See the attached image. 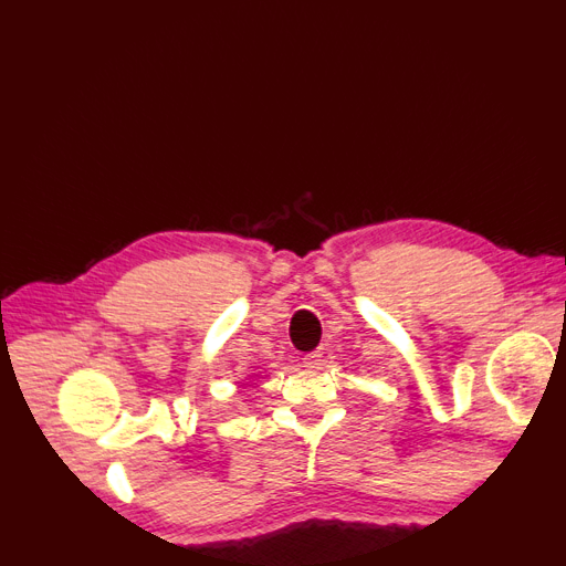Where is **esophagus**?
Segmentation results:
<instances>
[{"instance_id": "obj_1", "label": "esophagus", "mask_w": 566, "mask_h": 566, "mask_svg": "<svg viewBox=\"0 0 566 566\" xmlns=\"http://www.w3.org/2000/svg\"><path fill=\"white\" fill-rule=\"evenodd\" d=\"M318 360H321V350H312V353H306V356H304L306 368H316Z\"/></svg>"}]
</instances>
